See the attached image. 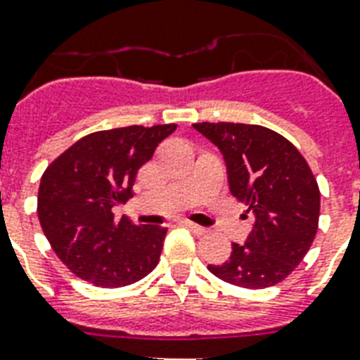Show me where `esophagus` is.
<instances>
[{"label":"esophagus","instance_id":"1","mask_svg":"<svg viewBox=\"0 0 360 360\" xmlns=\"http://www.w3.org/2000/svg\"><path fill=\"white\" fill-rule=\"evenodd\" d=\"M181 224L185 226V228H188L194 236H205V233H207L205 228H202V226H198V224H192V222H188V220H183Z\"/></svg>","mask_w":360,"mask_h":360}]
</instances>
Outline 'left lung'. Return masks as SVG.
Masks as SVG:
<instances>
[{"instance_id": "left-lung-1", "label": "left lung", "mask_w": 360, "mask_h": 360, "mask_svg": "<svg viewBox=\"0 0 360 360\" xmlns=\"http://www.w3.org/2000/svg\"><path fill=\"white\" fill-rule=\"evenodd\" d=\"M219 147L230 192L252 211V230L231 256L207 265L214 276L248 290L278 284L307 256L318 231L319 188L297 147L259 124L196 123Z\"/></svg>"}]
</instances>
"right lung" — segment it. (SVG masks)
Returning <instances> with one entry per match:
<instances>
[{
	"mask_svg": "<svg viewBox=\"0 0 360 360\" xmlns=\"http://www.w3.org/2000/svg\"><path fill=\"white\" fill-rule=\"evenodd\" d=\"M177 124L123 127L84 136L46 168L37 214L58 257L98 288L134 284L160 259L166 228L138 226L112 209L132 198L138 169Z\"/></svg>",
	"mask_w": 360,
	"mask_h": 360,
	"instance_id": "obj_1",
	"label": "right lung"
}]
</instances>
